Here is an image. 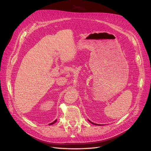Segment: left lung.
<instances>
[{
    "instance_id": "1",
    "label": "left lung",
    "mask_w": 151,
    "mask_h": 151,
    "mask_svg": "<svg viewBox=\"0 0 151 151\" xmlns=\"http://www.w3.org/2000/svg\"><path fill=\"white\" fill-rule=\"evenodd\" d=\"M89 121L91 122V123H92V124H94V125H98V124H95V123H93V122H92L91 121H90L89 120Z\"/></svg>"
}]
</instances>
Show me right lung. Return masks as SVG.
Wrapping results in <instances>:
<instances>
[{
	"instance_id": "obj_1",
	"label": "right lung",
	"mask_w": 151,
	"mask_h": 151,
	"mask_svg": "<svg viewBox=\"0 0 151 151\" xmlns=\"http://www.w3.org/2000/svg\"><path fill=\"white\" fill-rule=\"evenodd\" d=\"M56 121H57V119H56V120H55V121H54V122H52V123H51V124H49V125H52V124H54V123H55V122H56Z\"/></svg>"
}]
</instances>
